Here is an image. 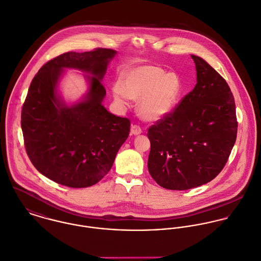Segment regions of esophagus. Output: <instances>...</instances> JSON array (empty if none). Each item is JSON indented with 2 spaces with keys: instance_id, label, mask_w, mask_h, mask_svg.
Wrapping results in <instances>:
<instances>
[{
  "instance_id": "34e87169",
  "label": "esophagus",
  "mask_w": 261,
  "mask_h": 261,
  "mask_svg": "<svg viewBox=\"0 0 261 261\" xmlns=\"http://www.w3.org/2000/svg\"><path fill=\"white\" fill-rule=\"evenodd\" d=\"M130 132H131L132 135H139V134L142 133V130L138 125H132Z\"/></svg>"
}]
</instances>
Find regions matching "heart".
<instances>
[{"label": "heart", "mask_w": 261, "mask_h": 261, "mask_svg": "<svg viewBox=\"0 0 261 261\" xmlns=\"http://www.w3.org/2000/svg\"><path fill=\"white\" fill-rule=\"evenodd\" d=\"M184 86L175 72H165L155 65H141L127 70L120 84L112 87L114 101L126 107L131 99L139 100V113L147 121H159L168 116L182 96Z\"/></svg>", "instance_id": "heart-1"}]
</instances>
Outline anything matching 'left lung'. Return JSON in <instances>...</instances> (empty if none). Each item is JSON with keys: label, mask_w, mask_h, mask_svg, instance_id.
<instances>
[{"label": "left lung", "mask_w": 261, "mask_h": 261, "mask_svg": "<svg viewBox=\"0 0 261 261\" xmlns=\"http://www.w3.org/2000/svg\"><path fill=\"white\" fill-rule=\"evenodd\" d=\"M192 58L195 89L147 133L149 173L167 190H190L214 179L237 136L235 101L228 84L202 57Z\"/></svg>", "instance_id": "1"}]
</instances>
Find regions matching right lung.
I'll list each match as a JSON object with an SVG mask.
<instances>
[{"label":"right lung","instance_id":"add662e5","mask_svg":"<svg viewBox=\"0 0 261 261\" xmlns=\"http://www.w3.org/2000/svg\"><path fill=\"white\" fill-rule=\"evenodd\" d=\"M116 54L106 48L63 53L31 82L21 114L25 148L36 169L59 185L87 188L99 182L128 138L129 119L113 115L103 105L102 81ZM66 68L87 73L88 83L83 98L69 105L58 89Z\"/></svg>","mask_w":261,"mask_h":261}]
</instances>
